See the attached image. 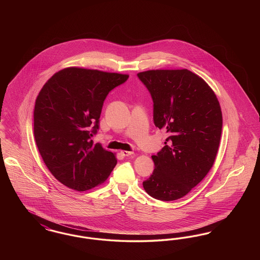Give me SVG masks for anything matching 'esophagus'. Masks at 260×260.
<instances>
[{"mask_svg": "<svg viewBox=\"0 0 260 260\" xmlns=\"http://www.w3.org/2000/svg\"><path fill=\"white\" fill-rule=\"evenodd\" d=\"M121 154L124 156V157H127V156H131V155H133L134 154V152H129V151H121Z\"/></svg>", "mask_w": 260, "mask_h": 260, "instance_id": "obj_1", "label": "esophagus"}]
</instances>
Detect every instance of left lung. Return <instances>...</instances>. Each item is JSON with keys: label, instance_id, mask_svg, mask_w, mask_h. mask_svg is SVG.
<instances>
[{"label": "left lung", "instance_id": "obj_1", "mask_svg": "<svg viewBox=\"0 0 260 260\" xmlns=\"http://www.w3.org/2000/svg\"><path fill=\"white\" fill-rule=\"evenodd\" d=\"M153 99L154 124L169 134L152 156L155 169L143 181L153 198L187 195L210 172L219 146L222 113L210 86L187 70H149L137 74Z\"/></svg>", "mask_w": 260, "mask_h": 260}]
</instances>
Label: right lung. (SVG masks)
I'll return each mask as SVG.
<instances>
[{
    "mask_svg": "<svg viewBox=\"0 0 260 260\" xmlns=\"http://www.w3.org/2000/svg\"><path fill=\"white\" fill-rule=\"evenodd\" d=\"M128 75L68 67L39 92L34 136L42 159L63 185L87 191L104 182L117 164L114 153L90 139L99 127L103 102Z\"/></svg>",
    "mask_w": 260,
    "mask_h": 260,
    "instance_id": "obj_1",
    "label": "right lung"
}]
</instances>
